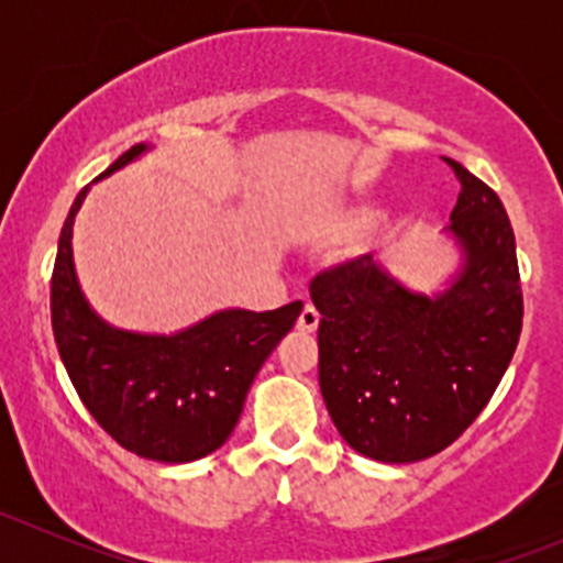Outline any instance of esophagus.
<instances>
[{"label":"esophagus","instance_id":"obj_1","mask_svg":"<svg viewBox=\"0 0 563 563\" xmlns=\"http://www.w3.org/2000/svg\"><path fill=\"white\" fill-rule=\"evenodd\" d=\"M318 321H321V313H318L313 305H305L302 313L297 318V329L299 332H316Z\"/></svg>","mask_w":563,"mask_h":563}]
</instances>
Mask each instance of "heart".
<instances>
[{"label": "heart", "mask_w": 563, "mask_h": 563, "mask_svg": "<svg viewBox=\"0 0 563 563\" xmlns=\"http://www.w3.org/2000/svg\"><path fill=\"white\" fill-rule=\"evenodd\" d=\"M362 223H365V214L362 212H334L318 220L313 225V236L318 242L343 240V236L354 234Z\"/></svg>", "instance_id": "obj_1"}]
</instances>
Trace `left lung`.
Returning a JSON list of instances; mask_svg holds the SVG:
<instances>
[{
  "mask_svg": "<svg viewBox=\"0 0 563 563\" xmlns=\"http://www.w3.org/2000/svg\"><path fill=\"white\" fill-rule=\"evenodd\" d=\"M450 231L465 264L450 288H402L373 255L318 272V384L360 455L417 463L468 430L512 362L523 329L515 231L501 198L457 161Z\"/></svg>",
  "mask_w": 563,
  "mask_h": 563,
  "instance_id": "8db88e82",
  "label": "left lung"
}]
</instances>
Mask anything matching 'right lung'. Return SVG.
<instances>
[{"mask_svg":"<svg viewBox=\"0 0 563 563\" xmlns=\"http://www.w3.org/2000/svg\"><path fill=\"white\" fill-rule=\"evenodd\" d=\"M130 146L108 176L144 152ZM62 225L51 275V327L65 371L95 422L133 455L190 463L225 444L240 422L255 373L291 332L302 302L266 313L223 310L172 338L108 327L89 310L73 266V220Z\"/></svg>","mask_w":563,"mask_h":563,"instance_id":"add662e5","label":"right lung"}]
</instances>
